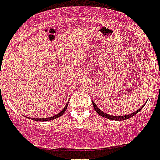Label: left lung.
Instances as JSON below:
<instances>
[{
    "instance_id": "obj_1",
    "label": "left lung",
    "mask_w": 160,
    "mask_h": 160,
    "mask_svg": "<svg viewBox=\"0 0 160 160\" xmlns=\"http://www.w3.org/2000/svg\"><path fill=\"white\" fill-rule=\"evenodd\" d=\"M92 104H93V107H94V109L96 111V112L98 113L99 115H101L102 117H104L106 118H108V119H111V120H116V121H122V120H126V119H128V118H132V117H133L134 115H136L138 112H139L140 111L142 110V108L144 107V105L142 106V107H140L139 109L137 110L136 112H134L133 113H131V114H129V115H126V116H121V117H115V116H112V115H109V114H107V113H105L104 112H102L101 110L98 108V107H96V105L92 102Z\"/></svg>"
}]
</instances>
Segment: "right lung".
Listing matches in <instances>:
<instances>
[{"label": "right lung", "mask_w": 160, "mask_h": 160, "mask_svg": "<svg viewBox=\"0 0 160 160\" xmlns=\"http://www.w3.org/2000/svg\"><path fill=\"white\" fill-rule=\"evenodd\" d=\"M67 106H68V104H67L66 106L64 107V109L62 110L60 112L58 113L57 115H54L53 117H51V118H39V119H38V118H32V120L40 121V122H46V121H50V120H53V119H55V118H59L60 116H62L64 112H65V111H66V109H67Z\"/></svg>", "instance_id": "1"}]
</instances>
